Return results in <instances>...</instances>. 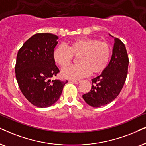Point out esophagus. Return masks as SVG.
Returning a JSON list of instances; mask_svg holds the SVG:
<instances>
[{
  "instance_id": "obj_1",
  "label": "esophagus",
  "mask_w": 146,
  "mask_h": 146,
  "mask_svg": "<svg viewBox=\"0 0 146 146\" xmlns=\"http://www.w3.org/2000/svg\"><path fill=\"white\" fill-rule=\"evenodd\" d=\"M71 82L73 83H75V84H79V83L81 82L80 80H78V79H77V80H71Z\"/></svg>"
}]
</instances>
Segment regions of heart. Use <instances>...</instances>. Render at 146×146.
Here are the masks:
<instances>
[{"mask_svg": "<svg viewBox=\"0 0 146 146\" xmlns=\"http://www.w3.org/2000/svg\"><path fill=\"white\" fill-rule=\"evenodd\" d=\"M110 45L94 38H79L72 41L69 47L60 44L53 53L55 62L65 67L78 56L79 64L69 66L61 71L64 78L76 79L87 77L90 73H100L106 69L110 57Z\"/></svg>", "mask_w": 146, "mask_h": 146, "instance_id": "obj_1", "label": "heart"}]
</instances>
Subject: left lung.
<instances>
[{
    "label": "left lung",
    "mask_w": 146,
    "mask_h": 146,
    "mask_svg": "<svg viewBox=\"0 0 146 146\" xmlns=\"http://www.w3.org/2000/svg\"><path fill=\"white\" fill-rule=\"evenodd\" d=\"M128 65L129 57L125 44L115 38L110 62L101 75L92 79L91 90L83 95L87 104L93 107H100L114 100L124 86Z\"/></svg>",
    "instance_id": "8db88e82"
}]
</instances>
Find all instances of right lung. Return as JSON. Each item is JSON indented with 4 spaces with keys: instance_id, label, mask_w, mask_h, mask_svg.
<instances>
[{
    "instance_id": "right-lung-1",
    "label": "right lung",
    "mask_w": 146,
    "mask_h": 146,
    "mask_svg": "<svg viewBox=\"0 0 146 146\" xmlns=\"http://www.w3.org/2000/svg\"><path fill=\"white\" fill-rule=\"evenodd\" d=\"M58 36L38 33L27 40L17 55L15 75L22 94L33 105L50 106L59 98L68 81L55 79L59 69L53 57Z\"/></svg>"
}]
</instances>
